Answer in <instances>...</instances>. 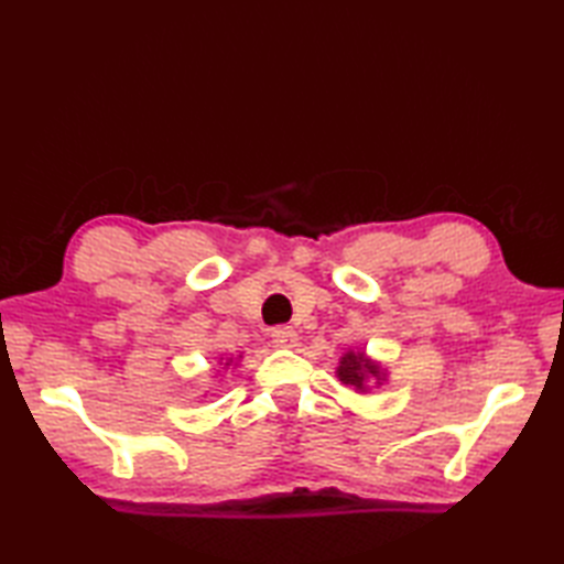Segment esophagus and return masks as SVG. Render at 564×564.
<instances>
[{"label":"esophagus","instance_id":"34e87169","mask_svg":"<svg viewBox=\"0 0 564 564\" xmlns=\"http://www.w3.org/2000/svg\"><path fill=\"white\" fill-rule=\"evenodd\" d=\"M271 337L275 346H283V349H293L297 341V332L293 327H273Z\"/></svg>","mask_w":564,"mask_h":564}]
</instances>
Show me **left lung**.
<instances>
[{"instance_id": "1", "label": "left lung", "mask_w": 564, "mask_h": 564, "mask_svg": "<svg viewBox=\"0 0 564 564\" xmlns=\"http://www.w3.org/2000/svg\"><path fill=\"white\" fill-rule=\"evenodd\" d=\"M337 378L344 382V386L354 388L356 392H368L370 382H376V386H382V382H386L388 370L378 361H373L370 356H366V351L351 349L339 358Z\"/></svg>"}]
</instances>
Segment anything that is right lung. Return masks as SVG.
I'll return each mask as SVG.
<instances>
[{"label":"right lung","mask_w":564,"mask_h":564,"mask_svg":"<svg viewBox=\"0 0 564 564\" xmlns=\"http://www.w3.org/2000/svg\"><path fill=\"white\" fill-rule=\"evenodd\" d=\"M239 358H242V356H239ZM220 364H223V358H220ZM232 364H235V361H232V358H227V361H225V364H223V366H225V368H227V366H232ZM235 366H237V364H235Z\"/></svg>","instance_id":"obj_1"}]
</instances>
